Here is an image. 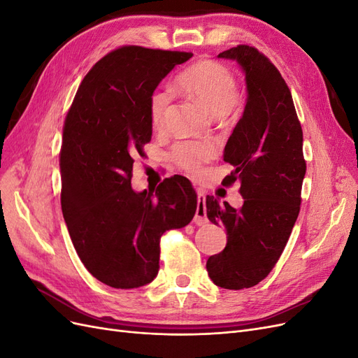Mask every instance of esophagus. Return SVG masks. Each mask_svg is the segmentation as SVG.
Segmentation results:
<instances>
[{"instance_id":"1","label":"esophagus","mask_w":358,"mask_h":358,"mask_svg":"<svg viewBox=\"0 0 358 358\" xmlns=\"http://www.w3.org/2000/svg\"><path fill=\"white\" fill-rule=\"evenodd\" d=\"M204 191L197 189V210H196V216H194V222L197 225H203L208 222V216H206V206H204Z\"/></svg>"}]
</instances>
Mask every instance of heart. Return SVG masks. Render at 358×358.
<instances>
[{
	"label": "heart",
	"mask_w": 358,
	"mask_h": 358,
	"mask_svg": "<svg viewBox=\"0 0 358 358\" xmlns=\"http://www.w3.org/2000/svg\"><path fill=\"white\" fill-rule=\"evenodd\" d=\"M176 90L185 94L213 116L230 112L237 99V82L230 70L222 64L203 59L182 71L176 79ZM171 101L169 90H157L149 100L150 122L155 128L166 124ZM215 155V146L209 142H180L173 148L171 158L175 164L188 173H197L203 162Z\"/></svg>",
	"instance_id": "b5f03b06"
}]
</instances>
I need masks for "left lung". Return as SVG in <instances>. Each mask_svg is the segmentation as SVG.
Masks as SVG:
<instances>
[{
  "mask_svg": "<svg viewBox=\"0 0 358 358\" xmlns=\"http://www.w3.org/2000/svg\"><path fill=\"white\" fill-rule=\"evenodd\" d=\"M242 67L248 99L242 117L224 149L234 170L222 185L239 182L243 206L234 209L206 197V212L227 231L224 251L209 257L206 268L215 285L243 289L272 272L300 212L306 173L303 131L289 88L262 52L239 45L220 53Z\"/></svg>",
  "mask_w": 358,
  "mask_h": 358,
  "instance_id": "8db88e82",
  "label": "left lung"
}]
</instances>
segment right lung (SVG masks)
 Returning <instances> with one entry per match:
<instances>
[{"label": "right lung", "mask_w": 358, "mask_h": 358, "mask_svg": "<svg viewBox=\"0 0 358 358\" xmlns=\"http://www.w3.org/2000/svg\"><path fill=\"white\" fill-rule=\"evenodd\" d=\"M191 52L122 46L85 76L62 129L61 208L80 262L100 282L131 289L152 282L159 239L197 210L189 180L131 188L133 164L152 137L149 100Z\"/></svg>", "instance_id": "right-lung-1"}]
</instances>
